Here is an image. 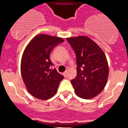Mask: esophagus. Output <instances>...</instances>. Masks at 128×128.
I'll list each match as a JSON object with an SVG mask.
<instances>
[{
    "label": "esophagus",
    "instance_id": "obj_1",
    "mask_svg": "<svg viewBox=\"0 0 128 128\" xmlns=\"http://www.w3.org/2000/svg\"><path fill=\"white\" fill-rule=\"evenodd\" d=\"M63 76H64V77H66V76H67V72H66V71L63 73Z\"/></svg>",
    "mask_w": 128,
    "mask_h": 128
}]
</instances>
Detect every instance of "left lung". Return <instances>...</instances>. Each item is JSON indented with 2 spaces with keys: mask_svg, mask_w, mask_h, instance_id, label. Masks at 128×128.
<instances>
[{
  "mask_svg": "<svg viewBox=\"0 0 128 128\" xmlns=\"http://www.w3.org/2000/svg\"><path fill=\"white\" fill-rule=\"evenodd\" d=\"M76 55L77 76L71 84L78 97L91 99L101 93L107 83L109 68L102 48L85 36L66 38Z\"/></svg>",
  "mask_w": 128,
  "mask_h": 128,
  "instance_id": "obj_1",
  "label": "left lung"
}]
</instances>
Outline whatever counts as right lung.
Instances as JSON below:
<instances>
[{
  "label": "right lung",
  "mask_w": 128,
  "mask_h": 128,
  "mask_svg": "<svg viewBox=\"0 0 128 128\" xmlns=\"http://www.w3.org/2000/svg\"><path fill=\"white\" fill-rule=\"evenodd\" d=\"M60 37L38 34L26 46L21 59L20 71L27 90L38 99L48 100L56 94L64 76L57 72L50 59L52 49L64 42Z\"/></svg>",
  "instance_id": "obj_1"
}]
</instances>
